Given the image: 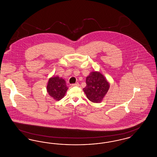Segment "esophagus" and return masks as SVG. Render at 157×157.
Segmentation results:
<instances>
[{
    "label": "esophagus",
    "mask_w": 157,
    "mask_h": 157,
    "mask_svg": "<svg viewBox=\"0 0 157 157\" xmlns=\"http://www.w3.org/2000/svg\"><path fill=\"white\" fill-rule=\"evenodd\" d=\"M72 86H79V83H76L72 84Z\"/></svg>",
    "instance_id": "obj_1"
}]
</instances>
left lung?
I'll return each instance as SVG.
<instances>
[{"label":"left lung","instance_id":"left-lung-1","mask_svg":"<svg viewBox=\"0 0 157 157\" xmlns=\"http://www.w3.org/2000/svg\"><path fill=\"white\" fill-rule=\"evenodd\" d=\"M86 86L83 89L92 102H101L109 88V83L99 72H92L86 78Z\"/></svg>","mask_w":157,"mask_h":157}]
</instances>
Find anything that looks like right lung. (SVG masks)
Listing matches in <instances>:
<instances>
[{
    "label": "right lung",
    "instance_id": "1",
    "mask_svg": "<svg viewBox=\"0 0 157 157\" xmlns=\"http://www.w3.org/2000/svg\"><path fill=\"white\" fill-rule=\"evenodd\" d=\"M67 89L65 81L59 76H53L49 78L46 86L49 95L57 101L64 97Z\"/></svg>",
    "mask_w": 157,
    "mask_h": 157
}]
</instances>
